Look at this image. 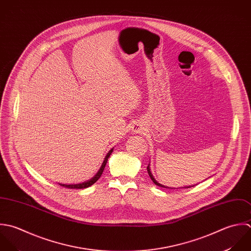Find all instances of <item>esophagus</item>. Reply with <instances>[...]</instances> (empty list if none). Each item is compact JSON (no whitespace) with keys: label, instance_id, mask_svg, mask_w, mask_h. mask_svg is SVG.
<instances>
[{"label":"esophagus","instance_id":"34e87169","mask_svg":"<svg viewBox=\"0 0 251 251\" xmlns=\"http://www.w3.org/2000/svg\"><path fill=\"white\" fill-rule=\"evenodd\" d=\"M143 127L140 124H135L133 126H132V132L133 133H140L142 131Z\"/></svg>","mask_w":251,"mask_h":251}]
</instances>
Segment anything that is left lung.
<instances>
[{
	"label": "left lung",
	"instance_id": "left-lung-1",
	"mask_svg": "<svg viewBox=\"0 0 251 251\" xmlns=\"http://www.w3.org/2000/svg\"><path fill=\"white\" fill-rule=\"evenodd\" d=\"M147 171H148V174H149V176H150V178L152 179V181L156 184V185H158V186H160V187H163V188H167V189H175V188H171V187H167V186H165V185H163V184H161V183H159L155 178H154V176H153V174H152V172H151V170H150V164H149V166L147 167ZM197 185V184H196ZM195 185H192V186H185V187H182V188H190V187H194Z\"/></svg>",
	"mask_w": 251,
	"mask_h": 251
}]
</instances>
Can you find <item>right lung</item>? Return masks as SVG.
Here are the masks:
<instances>
[{
  "label": "right lung",
  "mask_w": 251,
  "mask_h": 251,
  "mask_svg": "<svg viewBox=\"0 0 251 251\" xmlns=\"http://www.w3.org/2000/svg\"><path fill=\"white\" fill-rule=\"evenodd\" d=\"M113 150H114V148H112V149L107 153V155H106V157L104 158V161H103L101 167L99 168V170L97 171V173H96L91 179H89V180H87V181H85V182H83V183H79V184H62V183H58V184H59L60 186H63V187L69 188V189H84V188H87V187L93 185V184L100 178V176L102 175L103 170H104L105 166H106V164H107V161H108L110 155L112 154Z\"/></svg>",
  "instance_id": "1"
}]
</instances>
